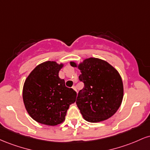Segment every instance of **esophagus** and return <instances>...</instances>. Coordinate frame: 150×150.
<instances>
[{
	"label": "esophagus",
	"mask_w": 150,
	"mask_h": 150,
	"mask_svg": "<svg viewBox=\"0 0 150 150\" xmlns=\"http://www.w3.org/2000/svg\"><path fill=\"white\" fill-rule=\"evenodd\" d=\"M72 88H73L74 90L75 91V92H77V88H76V87H75V86H73V87H72Z\"/></svg>",
	"instance_id": "esophagus-1"
}]
</instances>
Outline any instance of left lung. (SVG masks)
<instances>
[{
    "label": "left lung",
    "mask_w": 150,
    "mask_h": 150,
    "mask_svg": "<svg viewBox=\"0 0 150 150\" xmlns=\"http://www.w3.org/2000/svg\"><path fill=\"white\" fill-rule=\"evenodd\" d=\"M81 74L79 80L84 82L76 104L84 119L91 123L103 121L116 112L123 97V85L116 69L106 61L89 58L77 65Z\"/></svg>",
    "instance_id": "8db88e82"
}]
</instances>
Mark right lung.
Masks as SVG:
<instances>
[{"label":"right lung","instance_id":"right-lung-1","mask_svg":"<svg viewBox=\"0 0 150 150\" xmlns=\"http://www.w3.org/2000/svg\"><path fill=\"white\" fill-rule=\"evenodd\" d=\"M63 63L46 61L38 65L26 79L22 98L27 113L42 124L56 125L63 123L77 93L65 85L58 76Z\"/></svg>","mask_w":150,"mask_h":150}]
</instances>
